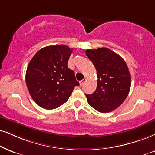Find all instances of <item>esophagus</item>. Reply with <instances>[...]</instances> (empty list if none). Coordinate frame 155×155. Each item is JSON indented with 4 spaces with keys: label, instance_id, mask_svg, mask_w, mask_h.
<instances>
[{
    "label": "esophagus",
    "instance_id": "1",
    "mask_svg": "<svg viewBox=\"0 0 155 155\" xmlns=\"http://www.w3.org/2000/svg\"><path fill=\"white\" fill-rule=\"evenodd\" d=\"M86 81H87V79H84L83 80H81V81H79L80 86H82V85H83V84L86 82Z\"/></svg>",
    "mask_w": 155,
    "mask_h": 155
}]
</instances>
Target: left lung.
I'll use <instances>...</instances> for the list:
<instances>
[{
    "instance_id": "1",
    "label": "left lung",
    "mask_w": 155,
    "mask_h": 155,
    "mask_svg": "<svg viewBox=\"0 0 155 155\" xmlns=\"http://www.w3.org/2000/svg\"><path fill=\"white\" fill-rule=\"evenodd\" d=\"M86 55L97 69V87L87 101L101 113L111 111L124 102L131 87V75L124 60L107 48L88 49Z\"/></svg>"
}]
</instances>
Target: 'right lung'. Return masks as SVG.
Wrapping results in <instances>:
<instances>
[{"label":"right lung","instance_id":"obj_1","mask_svg":"<svg viewBox=\"0 0 155 155\" xmlns=\"http://www.w3.org/2000/svg\"><path fill=\"white\" fill-rule=\"evenodd\" d=\"M73 49L65 45L46 46L29 62L25 82L31 97L39 107L54 109L68 101L79 83L67 63Z\"/></svg>","mask_w":155,"mask_h":155}]
</instances>
